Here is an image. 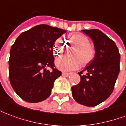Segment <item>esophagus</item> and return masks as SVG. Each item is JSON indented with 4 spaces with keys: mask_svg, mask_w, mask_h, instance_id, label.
I'll list each match as a JSON object with an SVG mask.
<instances>
[{
    "mask_svg": "<svg viewBox=\"0 0 126 126\" xmlns=\"http://www.w3.org/2000/svg\"><path fill=\"white\" fill-rule=\"evenodd\" d=\"M62 75L63 76H64V77H68V76L70 75V73H66V72H63V73H62Z\"/></svg>",
    "mask_w": 126,
    "mask_h": 126,
    "instance_id": "1",
    "label": "esophagus"
}]
</instances>
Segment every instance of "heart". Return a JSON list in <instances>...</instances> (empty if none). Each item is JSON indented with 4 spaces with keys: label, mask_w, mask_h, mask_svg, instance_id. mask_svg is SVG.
Wrapping results in <instances>:
<instances>
[{
    "label": "heart",
    "mask_w": 126,
    "mask_h": 126,
    "mask_svg": "<svg viewBox=\"0 0 126 126\" xmlns=\"http://www.w3.org/2000/svg\"><path fill=\"white\" fill-rule=\"evenodd\" d=\"M68 41L76 46L72 51V58L61 56L56 60L55 64L60 70L69 71L78 69L81 64L83 66L89 64L95 58L96 49L90 44V39L83 34L75 33L70 34ZM64 42L62 39H58L53 45V51L56 55H60L64 49Z\"/></svg>",
    "instance_id": "obj_1"
}]
</instances>
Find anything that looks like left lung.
<instances>
[{
	"instance_id": "1",
	"label": "left lung",
	"mask_w": 126,
	"mask_h": 126,
	"mask_svg": "<svg viewBox=\"0 0 126 126\" xmlns=\"http://www.w3.org/2000/svg\"><path fill=\"white\" fill-rule=\"evenodd\" d=\"M93 41L96 56L93 61L79 73L81 81L72 87L77 102L95 107L112 94L119 73L120 54L115 42L98 29L82 30ZM87 74H83L84 71Z\"/></svg>"
}]
</instances>
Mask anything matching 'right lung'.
Returning a JSON list of instances; mask_svg holds the SVG:
<instances>
[{
    "instance_id": "1",
    "label": "right lung",
    "mask_w": 126,
    "mask_h": 126,
    "mask_svg": "<svg viewBox=\"0 0 126 126\" xmlns=\"http://www.w3.org/2000/svg\"><path fill=\"white\" fill-rule=\"evenodd\" d=\"M66 32L48 25H38L22 32L12 45L9 81L14 91L26 102H39L51 95L54 81L62 75L55 68L53 46Z\"/></svg>"
}]
</instances>
